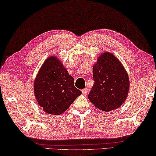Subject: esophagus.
<instances>
[{"mask_svg":"<svg viewBox=\"0 0 156 156\" xmlns=\"http://www.w3.org/2000/svg\"><path fill=\"white\" fill-rule=\"evenodd\" d=\"M81 92H82L83 95H86L88 94V89L87 88H83L81 90Z\"/></svg>","mask_w":156,"mask_h":156,"instance_id":"34e87169","label":"esophagus"}]
</instances>
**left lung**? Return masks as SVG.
Listing matches in <instances>:
<instances>
[{
    "label": "left lung",
    "mask_w": 156,
    "mask_h": 156,
    "mask_svg": "<svg viewBox=\"0 0 156 156\" xmlns=\"http://www.w3.org/2000/svg\"><path fill=\"white\" fill-rule=\"evenodd\" d=\"M95 82L88 99L97 108L109 112L122 105L129 90L127 73L119 61L111 53L105 52L93 66Z\"/></svg>",
    "instance_id": "8db88e82"
}]
</instances>
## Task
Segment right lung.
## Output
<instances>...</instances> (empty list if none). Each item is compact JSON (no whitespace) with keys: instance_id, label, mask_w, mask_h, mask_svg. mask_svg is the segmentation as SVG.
<instances>
[{"instance_id":"1","label":"right lung","mask_w":156,"mask_h":156,"mask_svg":"<svg viewBox=\"0 0 156 156\" xmlns=\"http://www.w3.org/2000/svg\"><path fill=\"white\" fill-rule=\"evenodd\" d=\"M34 90L39 106L52 115L63 113L82 93L74 86L73 76L55 57L43 63L34 81Z\"/></svg>"}]
</instances>
